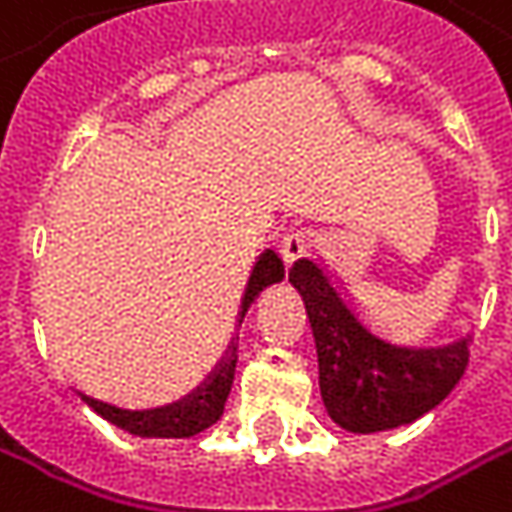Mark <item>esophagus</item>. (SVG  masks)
<instances>
[{"instance_id":"1","label":"esophagus","mask_w":512,"mask_h":512,"mask_svg":"<svg viewBox=\"0 0 512 512\" xmlns=\"http://www.w3.org/2000/svg\"><path fill=\"white\" fill-rule=\"evenodd\" d=\"M311 246H314V235L306 232V229H291L286 238L280 240V255L286 260V266H291L294 260H300V257L309 252Z\"/></svg>"}]
</instances>
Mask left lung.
Returning <instances> with one entry per match:
<instances>
[{
  "label": "left lung",
  "instance_id": "left-lung-1",
  "mask_svg": "<svg viewBox=\"0 0 512 512\" xmlns=\"http://www.w3.org/2000/svg\"><path fill=\"white\" fill-rule=\"evenodd\" d=\"M289 283L309 314L320 394L328 416L351 433L394 431L433 411L462 379L470 331L445 343H391L337 286L323 260L300 257Z\"/></svg>",
  "mask_w": 512,
  "mask_h": 512
}]
</instances>
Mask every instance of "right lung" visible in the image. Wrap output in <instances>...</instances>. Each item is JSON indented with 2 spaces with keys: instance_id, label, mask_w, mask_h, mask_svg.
Returning a JSON list of instances; mask_svg holds the SVG:
<instances>
[{
  "instance_id": "obj_1",
  "label": "right lung",
  "mask_w": 512,
  "mask_h": 512,
  "mask_svg": "<svg viewBox=\"0 0 512 512\" xmlns=\"http://www.w3.org/2000/svg\"><path fill=\"white\" fill-rule=\"evenodd\" d=\"M286 269L283 260L274 252L272 246H266L257 255L255 266L249 272L246 289L240 297L238 317H235V331L226 343V351L221 354V360L212 365V371L189 391L184 397L172 399L167 405H152V408H124L118 402L110 399H98L87 391H81L73 385V391L79 394L101 419H107L110 425L121 428V431L141 436V439H189L195 433L206 431L209 425H215L223 416L226 408V397L232 391V379H235V362H238V331L246 311L252 309L257 297L263 291L283 283Z\"/></svg>"
}]
</instances>
